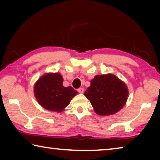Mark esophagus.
I'll return each mask as SVG.
<instances>
[{
	"label": "esophagus",
	"instance_id": "esophagus-1",
	"mask_svg": "<svg viewBox=\"0 0 160 160\" xmlns=\"http://www.w3.org/2000/svg\"><path fill=\"white\" fill-rule=\"evenodd\" d=\"M78 92L79 93H83L84 92V88H79V89H78Z\"/></svg>",
	"mask_w": 160,
	"mask_h": 160
}]
</instances>
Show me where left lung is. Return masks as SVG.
<instances>
[{"mask_svg":"<svg viewBox=\"0 0 160 160\" xmlns=\"http://www.w3.org/2000/svg\"><path fill=\"white\" fill-rule=\"evenodd\" d=\"M94 112L100 116H109L120 111L128 96L126 84L112 74L96 75L85 93Z\"/></svg>","mask_w":160,"mask_h":160,"instance_id":"8db88e82","label":"left lung"}]
</instances>
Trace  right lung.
<instances>
[{
	"mask_svg": "<svg viewBox=\"0 0 160 160\" xmlns=\"http://www.w3.org/2000/svg\"><path fill=\"white\" fill-rule=\"evenodd\" d=\"M60 73H47L39 78L34 87V96L44 109L61 112L78 94L72 87L65 88Z\"/></svg>",
	"mask_w": 160,
	"mask_h": 160,
	"instance_id": "right-lung-1",
	"label": "right lung"
}]
</instances>
